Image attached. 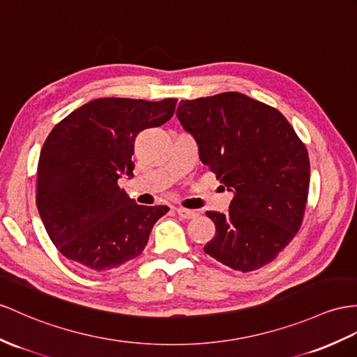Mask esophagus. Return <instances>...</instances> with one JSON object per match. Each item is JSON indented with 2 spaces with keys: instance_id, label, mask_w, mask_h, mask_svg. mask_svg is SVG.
I'll return each instance as SVG.
<instances>
[{
  "instance_id": "1",
  "label": "esophagus",
  "mask_w": 357,
  "mask_h": 357,
  "mask_svg": "<svg viewBox=\"0 0 357 357\" xmlns=\"http://www.w3.org/2000/svg\"><path fill=\"white\" fill-rule=\"evenodd\" d=\"M178 216H181L183 220H192L198 215L195 211H190V208H185V207H177L176 208Z\"/></svg>"
}]
</instances>
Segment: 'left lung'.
I'll return each instance as SVG.
<instances>
[{"mask_svg": "<svg viewBox=\"0 0 357 357\" xmlns=\"http://www.w3.org/2000/svg\"><path fill=\"white\" fill-rule=\"evenodd\" d=\"M177 116L199 159L234 194L229 213L206 212L216 231L204 253L242 273L273 262L297 234L307 203L301 139L279 110L239 92L185 100Z\"/></svg>", "mask_w": 357, "mask_h": 357, "instance_id": "obj_1", "label": "left lung"}]
</instances>
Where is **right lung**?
<instances>
[{"instance_id": "1", "label": "right lung", "mask_w": 357, "mask_h": 357, "mask_svg": "<svg viewBox=\"0 0 357 357\" xmlns=\"http://www.w3.org/2000/svg\"><path fill=\"white\" fill-rule=\"evenodd\" d=\"M176 104V98H98L51 130L38 163L36 204L66 259L106 273L142 253L169 207L136 204L118 180L133 177L136 136L169 121Z\"/></svg>"}]
</instances>
